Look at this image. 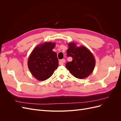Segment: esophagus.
Returning a JSON list of instances; mask_svg holds the SVG:
<instances>
[{
    "label": "esophagus",
    "instance_id": "esophagus-1",
    "mask_svg": "<svg viewBox=\"0 0 121 121\" xmlns=\"http://www.w3.org/2000/svg\"><path fill=\"white\" fill-rule=\"evenodd\" d=\"M65 59H62V60H60L59 61V65H63L64 64V63H65Z\"/></svg>",
    "mask_w": 121,
    "mask_h": 121
}]
</instances>
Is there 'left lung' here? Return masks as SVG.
Returning <instances> with one entry per match:
<instances>
[{
	"mask_svg": "<svg viewBox=\"0 0 121 121\" xmlns=\"http://www.w3.org/2000/svg\"><path fill=\"white\" fill-rule=\"evenodd\" d=\"M68 46L67 56H71L73 60L68 62L65 68L77 78L82 79L88 77L95 65L93 54L85 46H77L75 43H69Z\"/></svg>",
	"mask_w": 121,
	"mask_h": 121,
	"instance_id": "left-lung-1",
	"label": "left lung"
}]
</instances>
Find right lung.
<instances>
[{"instance_id": "right-lung-1", "label": "right lung", "mask_w": 121, "mask_h": 121, "mask_svg": "<svg viewBox=\"0 0 121 121\" xmlns=\"http://www.w3.org/2000/svg\"><path fill=\"white\" fill-rule=\"evenodd\" d=\"M56 43L46 42L38 45L33 50L28 60L32 75L39 81L50 78L58 67L56 53L52 51Z\"/></svg>"}]
</instances>
